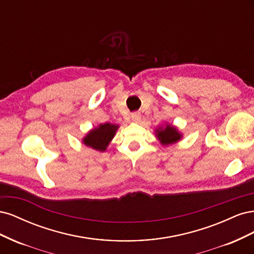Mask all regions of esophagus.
<instances>
[{"label":"esophagus","instance_id":"obj_1","mask_svg":"<svg viewBox=\"0 0 254 254\" xmlns=\"http://www.w3.org/2000/svg\"><path fill=\"white\" fill-rule=\"evenodd\" d=\"M131 121L135 122V123L140 122L141 121V113L140 112H133L131 114Z\"/></svg>","mask_w":254,"mask_h":254}]
</instances>
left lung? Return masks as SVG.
<instances>
[{"instance_id":"1","label":"left lung","mask_w":254,"mask_h":254,"mask_svg":"<svg viewBox=\"0 0 254 254\" xmlns=\"http://www.w3.org/2000/svg\"><path fill=\"white\" fill-rule=\"evenodd\" d=\"M155 134L158 141L163 146H168L179 142L182 139V133L176 126L166 123L165 126H159L155 129Z\"/></svg>"}]
</instances>
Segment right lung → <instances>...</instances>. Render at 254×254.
Here are the masks:
<instances>
[{
  "mask_svg": "<svg viewBox=\"0 0 254 254\" xmlns=\"http://www.w3.org/2000/svg\"><path fill=\"white\" fill-rule=\"evenodd\" d=\"M119 128V125L110 124V123L99 124L97 127L89 130L88 133L82 137L81 142L92 149L101 152L106 151Z\"/></svg>",
  "mask_w": 254,
  "mask_h": 254,
  "instance_id": "add662e5",
  "label": "right lung"
}]
</instances>
